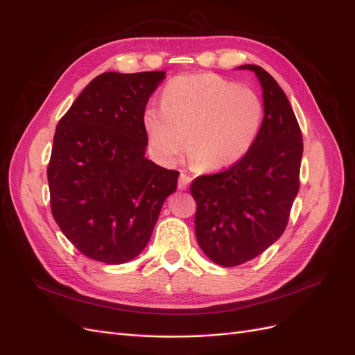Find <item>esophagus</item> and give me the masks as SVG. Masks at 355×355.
Wrapping results in <instances>:
<instances>
[{
	"label": "esophagus",
	"mask_w": 355,
	"mask_h": 355,
	"mask_svg": "<svg viewBox=\"0 0 355 355\" xmlns=\"http://www.w3.org/2000/svg\"><path fill=\"white\" fill-rule=\"evenodd\" d=\"M191 180H192V178L189 175H187L185 171H182L180 176H179V185H178L179 189L180 191H185L188 188V185L191 184Z\"/></svg>",
	"instance_id": "obj_1"
}]
</instances>
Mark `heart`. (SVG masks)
<instances>
[{"label":"heart","instance_id":"obj_1","mask_svg":"<svg viewBox=\"0 0 355 355\" xmlns=\"http://www.w3.org/2000/svg\"><path fill=\"white\" fill-rule=\"evenodd\" d=\"M161 105L145 111L144 127L166 164L184 151L187 139V153L204 170L228 168L250 151L263 124L259 94L216 73L173 78Z\"/></svg>","mask_w":355,"mask_h":355}]
</instances>
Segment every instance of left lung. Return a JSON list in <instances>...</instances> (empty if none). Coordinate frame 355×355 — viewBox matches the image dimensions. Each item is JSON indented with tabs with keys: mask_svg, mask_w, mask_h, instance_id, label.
Listing matches in <instances>:
<instances>
[{
	"mask_svg": "<svg viewBox=\"0 0 355 355\" xmlns=\"http://www.w3.org/2000/svg\"><path fill=\"white\" fill-rule=\"evenodd\" d=\"M239 69L253 71L261 83V133L237 164L191 184L198 245L222 266L249 262L282 237L299 191L304 153L302 133L278 83L257 65Z\"/></svg>",
	"mask_w": 355,
	"mask_h": 355,
	"instance_id": "obj_1",
	"label": "left lung"
}]
</instances>
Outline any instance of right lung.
<instances>
[{
    "label": "right lung",
    "instance_id": "obj_1",
    "mask_svg": "<svg viewBox=\"0 0 355 355\" xmlns=\"http://www.w3.org/2000/svg\"><path fill=\"white\" fill-rule=\"evenodd\" d=\"M164 71L103 72L56 127L47 179L53 218L90 259L125 263L145 249L179 171L145 157L144 114Z\"/></svg>",
    "mask_w": 355,
    "mask_h": 355
}]
</instances>
